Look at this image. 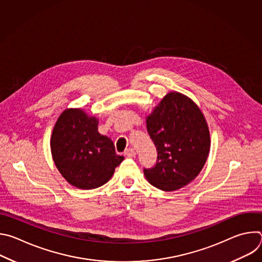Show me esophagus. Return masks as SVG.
Instances as JSON below:
<instances>
[{"mask_svg":"<svg viewBox=\"0 0 262 262\" xmlns=\"http://www.w3.org/2000/svg\"><path fill=\"white\" fill-rule=\"evenodd\" d=\"M124 155H125L127 158H134V157H136V151H135V149H133V148H128V149H126L125 152H124Z\"/></svg>","mask_w":262,"mask_h":262,"instance_id":"1","label":"esophagus"}]
</instances>
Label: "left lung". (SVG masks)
<instances>
[{"label":"left lung","mask_w":262,"mask_h":262,"mask_svg":"<svg viewBox=\"0 0 262 262\" xmlns=\"http://www.w3.org/2000/svg\"><path fill=\"white\" fill-rule=\"evenodd\" d=\"M158 150L155 167L144 169L148 182L172 192L194 180L210 150V135L200 107L186 95L169 92L146 117Z\"/></svg>","instance_id":"1"}]
</instances>
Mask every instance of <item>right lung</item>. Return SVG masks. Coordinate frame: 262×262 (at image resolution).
<instances>
[{"label":"right lung","mask_w":262,"mask_h":262,"mask_svg":"<svg viewBox=\"0 0 262 262\" xmlns=\"http://www.w3.org/2000/svg\"><path fill=\"white\" fill-rule=\"evenodd\" d=\"M97 127L96 117L70 107L62 112L53 128V161L65 180L78 189L93 190L106 183L124 160Z\"/></svg>","instance_id":"add662e5"}]
</instances>
